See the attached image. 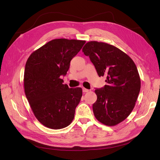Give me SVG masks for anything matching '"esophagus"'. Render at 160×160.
<instances>
[{
  "label": "esophagus",
  "instance_id": "34e87169",
  "mask_svg": "<svg viewBox=\"0 0 160 160\" xmlns=\"http://www.w3.org/2000/svg\"><path fill=\"white\" fill-rule=\"evenodd\" d=\"M89 90L88 89H85V88H83V92H84V93H87V92H88Z\"/></svg>",
  "mask_w": 160,
  "mask_h": 160
}]
</instances>
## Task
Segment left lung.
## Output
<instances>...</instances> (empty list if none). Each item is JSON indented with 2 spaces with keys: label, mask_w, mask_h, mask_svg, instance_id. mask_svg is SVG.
<instances>
[{
  "label": "left lung",
  "mask_w": 160,
  "mask_h": 160,
  "mask_svg": "<svg viewBox=\"0 0 160 160\" xmlns=\"http://www.w3.org/2000/svg\"><path fill=\"white\" fill-rule=\"evenodd\" d=\"M82 51L89 57L98 75L107 77L108 84L95 90V117L108 126L118 125L128 117L137 101L141 88L137 67L126 53L105 42H88Z\"/></svg>",
  "instance_id": "1"
}]
</instances>
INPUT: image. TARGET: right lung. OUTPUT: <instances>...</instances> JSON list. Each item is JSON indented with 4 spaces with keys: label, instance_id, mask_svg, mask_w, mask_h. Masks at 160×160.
<instances>
[{
    "label": "right lung",
    "instance_id": "obj_1",
    "mask_svg": "<svg viewBox=\"0 0 160 160\" xmlns=\"http://www.w3.org/2000/svg\"><path fill=\"white\" fill-rule=\"evenodd\" d=\"M85 41L57 38L46 43L28 58L24 88L31 108L44 126L60 129L69 125L82 97L81 88H69L60 78Z\"/></svg>",
    "mask_w": 160,
    "mask_h": 160
}]
</instances>
